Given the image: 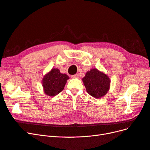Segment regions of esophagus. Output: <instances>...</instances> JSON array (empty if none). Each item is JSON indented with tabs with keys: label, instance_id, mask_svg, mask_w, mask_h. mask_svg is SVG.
Segmentation results:
<instances>
[{
	"label": "esophagus",
	"instance_id": "esophagus-1",
	"mask_svg": "<svg viewBox=\"0 0 150 150\" xmlns=\"http://www.w3.org/2000/svg\"><path fill=\"white\" fill-rule=\"evenodd\" d=\"M79 74H75V75H71V77L72 79H77L79 78Z\"/></svg>",
	"mask_w": 150,
	"mask_h": 150
}]
</instances>
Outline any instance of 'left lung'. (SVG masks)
<instances>
[{
	"label": "left lung",
	"mask_w": 150,
	"mask_h": 150,
	"mask_svg": "<svg viewBox=\"0 0 150 150\" xmlns=\"http://www.w3.org/2000/svg\"><path fill=\"white\" fill-rule=\"evenodd\" d=\"M82 81L88 93L95 98L99 99L104 96L109 90V77L96 68L88 71Z\"/></svg>",
	"instance_id": "8db88e82"
}]
</instances>
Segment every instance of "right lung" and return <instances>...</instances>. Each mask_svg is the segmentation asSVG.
I'll use <instances>...</instances> for the list:
<instances>
[{"instance_id":"right-lung-1","label":"right lung","mask_w":150,"mask_h":150,"mask_svg":"<svg viewBox=\"0 0 150 150\" xmlns=\"http://www.w3.org/2000/svg\"><path fill=\"white\" fill-rule=\"evenodd\" d=\"M69 76L61 74L58 69L52 68L44 76L42 85L44 93L49 96L53 97L62 91Z\"/></svg>"}]
</instances>
